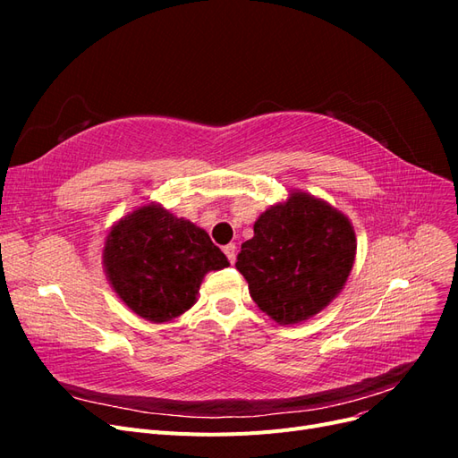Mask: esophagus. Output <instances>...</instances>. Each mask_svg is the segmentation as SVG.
<instances>
[{
	"label": "esophagus",
	"instance_id": "34e87169",
	"mask_svg": "<svg viewBox=\"0 0 458 458\" xmlns=\"http://www.w3.org/2000/svg\"><path fill=\"white\" fill-rule=\"evenodd\" d=\"M224 252H225V256L229 258L231 263H234V259H237V246H234L233 242L227 244V246H224Z\"/></svg>",
	"mask_w": 458,
	"mask_h": 458
}]
</instances>
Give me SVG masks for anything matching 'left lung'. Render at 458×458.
<instances>
[{
  "label": "left lung",
  "instance_id": "obj_1",
  "mask_svg": "<svg viewBox=\"0 0 458 458\" xmlns=\"http://www.w3.org/2000/svg\"><path fill=\"white\" fill-rule=\"evenodd\" d=\"M355 250L348 216L310 192L290 191L256 219L234 266L263 313L279 325H298L342 293Z\"/></svg>",
  "mask_w": 458,
  "mask_h": 458
}]
</instances>
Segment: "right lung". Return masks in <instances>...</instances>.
Segmentation results:
<instances>
[{
	"instance_id": "add662e5",
	"label": "right lung",
	"mask_w": 458,
	"mask_h": 458,
	"mask_svg": "<svg viewBox=\"0 0 458 458\" xmlns=\"http://www.w3.org/2000/svg\"><path fill=\"white\" fill-rule=\"evenodd\" d=\"M229 259L208 233L150 202L110 227L103 267L126 306L150 323H168L197 303L208 271Z\"/></svg>"
}]
</instances>
